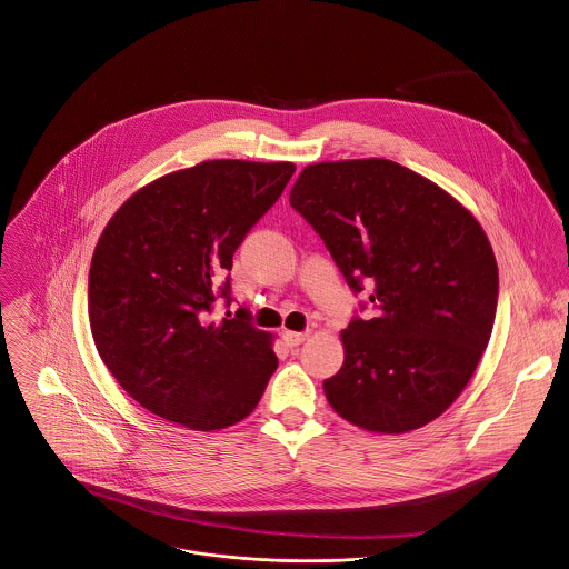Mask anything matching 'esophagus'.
<instances>
[{
    "label": "esophagus",
    "mask_w": 569,
    "mask_h": 569,
    "mask_svg": "<svg viewBox=\"0 0 569 569\" xmlns=\"http://www.w3.org/2000/svg\"><path fill=\"white\" fill-rule=\"evenodd\" d=\"M310 338V331H283V340L288 347H299Z\"/></svg>",
    "instance_id": "1"
}]
</instances>
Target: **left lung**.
<instances>
[{"label":"left lung","instance_id":"1","mask_svg":"<svg viewBox=\"0 0 569 569\" xmlns=\"http://www.w3.org/2000/svg\"><path fill=\"white\" fill-rule=\"evenodd\" d=\"M290 204L376 308L340 331L345 362L322 381L329 406L379 435L428 426L491 338L500 281L485 229L451 193L388 159L308 166Z\"/></svg>","mask_w":569,"mask_h":569}]
</instances>
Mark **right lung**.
I'll list each match as a JSON object with an SVG mask.
<instances>
[{"label": "right lung", "mask_w": 569, "mask_h": 569, "mask_svg": "<svg viewBox=\"0 0 569 569\" xmlns=\"http://www.w3.org/2000/svg\"><path fill=\"white\" fill-rule=\"evenodd\" d=\"M295 163L213 159L134 191L104 227L89 268L96 349L152 415L211 432L247 419L277 369L272 333L236 318L227 270L254 222L277 202ZM226 281L222 282L221 279Z\"/></svg>", "instance_id": "right-lung-1"}]
</instances>
